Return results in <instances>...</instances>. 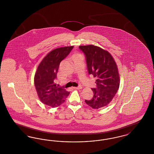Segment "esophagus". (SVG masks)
Instances as JSON below:
<instances>
[{
	"instance_id": "esophagus-1",
	"label": "esophagus",
	"mask_w": 154,
	"mask_h": 154,
	"mask_svg": "<svg viewBox=\"0 0 154 154\" xmlns=\"http://www.w3.org/2000/svg\"><path fill=\"white\" fill-rule=\"evenodd\" d=\"M74 89H82V87L80 85V86H78V87H74Z\"/></svg>"
}]
</instances>
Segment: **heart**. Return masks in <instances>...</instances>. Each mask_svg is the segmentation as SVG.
I'll return each instance as SVG.
<instances>
[{
  "label": "heart",
  "mask_w": 154,
  "mask_h": 154,
  "mask_svg": "<svg viewBox=\"0 0 154 154\" xmlns=\"http://www.w3.org/2000/svg\"><path fill=\"white\" fill-rule=\"evenodd\" d=\"M79 55V54H77V55ZM76 55H75V56H76Z\"/></svg>",
  "instance_id": "heart-1"
}]
</instances>
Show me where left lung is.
<instances>
[{"label": "left lung", "instance_id": "1", "mask_svg": "<svg viewBox=\"0 0 154 154\" xmlns=\"http://www.w3.org/2000/svg\"><path fill=\"white\" fill-rule=\"evenodd\" d=\"M85 57L89 74L95 77L96 88H92V99L85 102L92 109L107 106L117 92L119 76L117 66L110 53L94 45L79 46Z\"/></svg>", "mask_w": 154, "mask_h": 154}]
</instances>
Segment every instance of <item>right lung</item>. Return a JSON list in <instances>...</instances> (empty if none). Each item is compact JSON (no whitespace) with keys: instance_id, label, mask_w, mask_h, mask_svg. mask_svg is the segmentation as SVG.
Wrapping results in <instances>:
<instances>
[{"instance_id":"add662e5","label":"right lung","mask_w":154,"mask_h":154,"mask_svg":"<svg viewBox=\"0 0 154 154\" xmlns=\"http://www.w3.org/2000/svg\"><path fill=\"white\" fill-rule=\"evenodd\" d=\"M73 46L56 48L49 52L37 67L35 75V85L42 102L51 107H58L65 102L70 94L64 88L57 86V78L60 62L66 58Z\"/></svg>"}]
</instances>
